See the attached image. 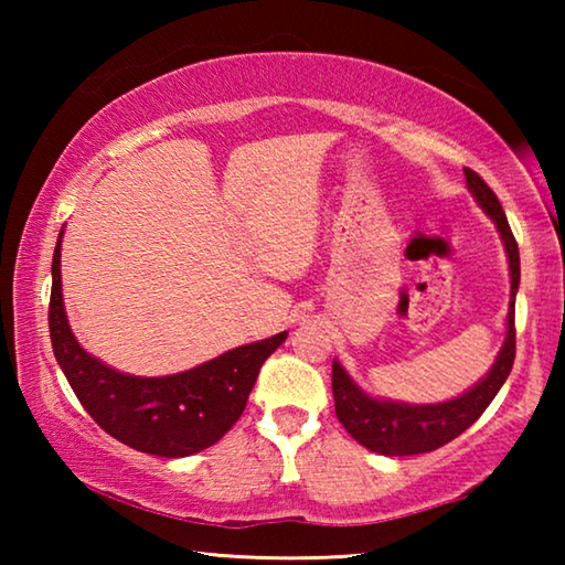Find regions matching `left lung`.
Returning <instances> with one entry per match:
<instances>
[{
	"mask_svg": "<svg viewBox=\"0 0 565 565\" xmlns=\"http://www.w3.org/2000/svg\"><path fill=\"white\" fill-rule=\"evenodd\" d=\"M466 184L471 189L478 206L489 214L495 228L503 238L505 254H509V269H511V303L509 317H505V341L491 366L478 384L466 391L458 398L444 401V404H426V406H411L398 404V401L386 398H371L369 394L353 384L351 376L343 371L339 361H333L331 371V386H333V406H337V416L343 428L356 438L361 446L369 451L381 456H414V454H428L436 448L454 441L461 436L468 426L476 424L478 416L489 408L491 401L499 394L501 386L509 379L515 359V291L521 284V256L519 244H515L513 232L509 226V218L503 214V206L493 189L476 174L473 169H463Z\"/></svg>",
	"mask_w": 565,
	"mask_h": 565,
	"instance_id": "1",
	"label": "left lung"
}]
</instances>
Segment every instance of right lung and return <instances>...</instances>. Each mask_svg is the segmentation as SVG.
<instances>
[{
    "label": "right lung",
    "mask_w": 565,
    "mask_h": 565,
    "mask_svg": "<svg viewBox=\"0 0 565 565\" xmlns=\"http://www.w3.org/2000/svg\"><path fill=\"white\" fill-rule=\"evenodd\" d=\"M62 234L52 259L50 337L56 363L84 411L109 436L141 454L181 458L214 446L244 414L262 363L286 341V331L226 351L174 376L121 374L84 351L66 321L60 271Z\"/></svg>",
    "instance_id": "right-lung-1"
}]
</instances>
